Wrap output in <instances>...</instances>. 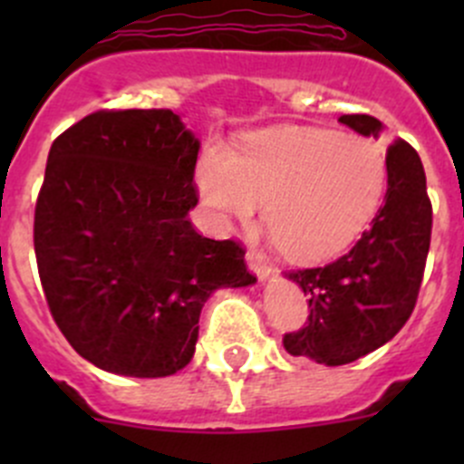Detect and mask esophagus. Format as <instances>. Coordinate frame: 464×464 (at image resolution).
<instances>
[{
  "instance_id": "obj_1",
  "label": "esophagus",
  "mask_w": 464,
  "mask_h": 464,
  "mask_svg": "<svg viewBox=\"0 0 464 464\" xmlns=\"http://www.w3.org/2000/svg\"><path fill=\"white\" fill-rule=\"evenodd\" d=\"M246 265H249V269L254 271L260 280H266L271 274H274V266L269 265V260H266L265 256L254 254V251H249V254H246Z\"/></svg>"
}]
</instances>
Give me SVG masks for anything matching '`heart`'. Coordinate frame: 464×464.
Returning a JSON list of instances; mask_svg holds the SVG:
<instances>
[{"mask_svg":"<svg viewBox=\"0 0 464 464\" xmlns=\"http://www.w3.org/2000/svg\"><path fill=\"white\" fill-rule=\"evenodd\" d=\"M198 188L222 227L249 222L265 206L274 240L289 258L339 256L362 237L388 190V159L375 141L330 130L283 128L246 139L237 154L213 145Z\"/></svg>","mask_w":464,"mask_h":464,"instance_id":"1","label":"heart"}]
</instances>
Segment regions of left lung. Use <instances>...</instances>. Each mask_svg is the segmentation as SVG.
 <instances>
[{
	"label": "left lung",
	"instance_id": "left-lung-1",
	"mask_svg": "<svg viewBox=\"0 0 464 464\" xmlns=\"http://www.w3.org/2000/svg\"><path fill=\"white\" fill-rule=\"evenodd\" d=\"M339 123L363 137H379L382 121L345 114ZM388 190L371 228L339 260L296 269L285 278L310 298V323L285 334L292 357L343 366L382 348L404 327L418 301L431 245L433 210L422 161L409 143L388 148Z\"/></svg>",
	"mask_w": 464,
	"mask_h": 464
}]
</instances>
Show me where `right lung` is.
Masks as SVG:
<instances>
[{"label": "right lung", "instance_id": "right-lung-1", "mask_svg": "<svg viewBox=\"0 0 464 464\" xmlns=\"http://www.w3.org/2000/svg\"><path fill=\"white\" fill-rule=\"evenodd\" d=\"M198 152L170 110L93 111L51 145L37 271L60 332L101 371L175 375L210 294L256 283L237 242L199 236L188 219Z\"/></svg>", "mask_w": 464, "mask_h": 464}]
</instances>
